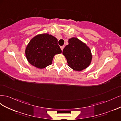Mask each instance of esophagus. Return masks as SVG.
I'll use <instances>...</instances> for the list:
<instances>
[{"label":"esophagus","instance_id":"esophagus-1","mask_svg":"<svg viewBox=\"0 0 121 121\" xmlns=\"http://www.w3.org/2000/svg\"><path fill=\"white\" fill-rule=\"evenodd\" d=\"M64 46H60V49H61V50L63 51V49H64Z\"/></svg>","mask_w":121,"mask_h":121}]
</instances>
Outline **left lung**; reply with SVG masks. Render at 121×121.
<instances>
[{
    "instance_id": "obj_1",
    "label": "left lung",
    "mask_w": 121,
    "mask_h": 121,
    "mask_svg": "<svg viewBox=\"0 0 121 121\" xmlns=\"http://www.w3.org/2000/svg\"><path fill=\"white\" fill-rule=\"evenodd\" d=\"M68 43L63 50V54L69 66L76 71H81L88 67L92 59L89 47L76 37L69 39Z\"/></svg>"
}]
</instances>
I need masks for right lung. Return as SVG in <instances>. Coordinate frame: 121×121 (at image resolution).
<instances>
[{"label": "right lung", "mask_w": 121, "mask_h": 121, "mask_svg": "<svg viewBox=\"0 0 121 121\" xmlns=\"http://www.w3.org/2000/svg\"><path fill=\"white\" fill-rule=\"evenodd\" d=\"M61 53L57 38L48 33L34 36L25 49V56L28 61L33 66L40 69L52 64L55 55Z\"/></svg>", "instance_id": "right-lung-1"}]
</instances>
